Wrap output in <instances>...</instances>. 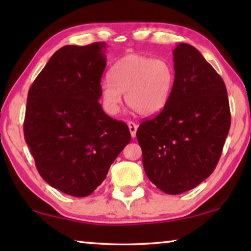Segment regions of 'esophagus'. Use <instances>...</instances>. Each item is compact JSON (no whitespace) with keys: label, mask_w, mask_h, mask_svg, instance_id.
Listing matches in <instances>:
<instances>
[{"label":"esophagus","mask_w":251,"mask_h":251,"mask_svg":"<svg viewBox=\"0 0 251 251\" xmlns=\"http://www.w3.org/2000/svg\"><path fill=\"white\" fill-rule=\"evenodd\" d=\"M127 125H128V128H129L131 137L135 138L136 137V131H137V125H136L134 122H128V123H127Z\"/></svg>","instance_id":"1"}]
</instances>
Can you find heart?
<instances>
[{"label":"heart","instance_id":"b5f03b06","mask_svg":"<svg viewBox=\"0 0 251 251\" xmlns=\"http://www.w3.org/2000/svg\"><path fill=\"white\" fill-rule=\"evenodd\" d=\"M175 70L165 58H151L142 54H127L109 71V78L100 85L104 109L116 115L122 103V93L129 106L144 116L160 113L171 100Z\"/></svg>","mask_w":251,"mask_h":251}]
</instances>
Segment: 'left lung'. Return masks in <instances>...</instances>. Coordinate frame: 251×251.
I'll return each instance as SVG.
<instances>
[{
  "label": "left lung",
  "instance_id": "1",
  "mask_svg": "<svg viewBox=\"0 0 251 251\" xmlns=\"http://www.w3.org/2000/svg\"><path fill=\"white\" fill-rule=\"evenodd\" d=\"M175 84L158 115L137 133L147 177L161 192L179 195L211 175L230 128L226 85L201 53L179 43L173 50Z\"/></svg>",
  "mask_w": 251,
  "mask_h": 251
}]
</instances>
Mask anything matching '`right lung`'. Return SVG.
<instances>
[{
	"mask_svg": "<svg viewBox=\"0 0 251 251\" xmlns=\"http://www.w3.org/2000/svg\"><path fill=\"white\" fill-rule=\"evenodd\" d=\"M105 42L66 45L50 58L28 91L24 137L42 178L74 197H86L130 142L124 122L99 100Z\"/></svg>",
	"mask_w": 251,
	"mask_h": 251,
	"instance_id": "1",
	"label": "right lung"
}]
</instances>
